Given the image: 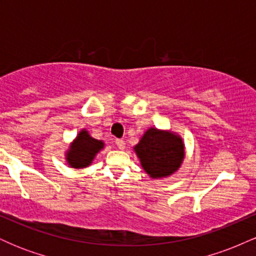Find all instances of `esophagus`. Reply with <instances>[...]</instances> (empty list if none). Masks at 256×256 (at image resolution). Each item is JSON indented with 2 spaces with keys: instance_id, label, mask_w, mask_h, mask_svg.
Wrapping results in <instances>:
<instances>
[{
  "instance_id": "34e87169",
  "label": "esophagus",
  "mask_w": 256,
  "mask_h": 256,
  "mask_svg": "<svg viewBox=\"0 0 256 256\" xmlns=\"http://www.w3.org/2000/svg\"><path fill=\"white\" fill-rule=\"evenodd\" d=\"M116 146H118L119 149H124V148H125V140H116Z\"/></svg>"
}]
</instances>
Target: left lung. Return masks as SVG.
<instances>
[{"label": "left lung", "instance_id": "obj_1", "mask_svg": "<svg viewBox=\"0 0 256 256\" xmlns=\"http://www.w3.org/2000/svg\"><path fill=\"white\" fill-rule=\"evenodd\" d=\"M144 171L152 178L172 174L180 166L184 158L182 140L171 132L149 128L134 146Z\"/></svg>", "mask_w": 256, "mask_h": 256}]
</instances>
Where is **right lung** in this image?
<instances>
[{
  "label": "right lung",
  "instance_id": "1",
  "mask_svg": "<svg viewBox=\"0 0 256 256\" xmlns=\"http://www.w3.org/2000/svg\"><path fill=\"white\" fill-rule=\"evenodd\" d=\"M102 148H104L102 140L90 137L88 131L83 130L71 146V149L67 154V161L74 168L86 167L90 165L92 158Z\"/></svg>",
  "mask_w": 256,
  "mask_h": 256
}]
</instances>
